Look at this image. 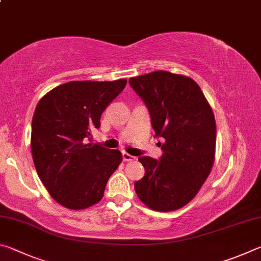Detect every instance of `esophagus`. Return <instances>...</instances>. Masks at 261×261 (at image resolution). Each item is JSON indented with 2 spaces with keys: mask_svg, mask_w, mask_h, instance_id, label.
<instances>
[{
  "mask_svg": "<svg viewBox=\"0 0 261 261\" xmlns=\"http://www.w3.org/2000/svg\"><path fill=\"white\" fill-rule=\"evenodd\" d=\"M122 155H123V160H124V161H134V160H136V158L134 155H131V154L126 153V152H123Z\"/></svg>",
  "mask_w": 261,
  "mask_h": 261,
  "instance_id": "1",
  "label": "esophagus"
}]
</instances>
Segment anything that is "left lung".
Here are the masks:
<instances>
[{
  "label": "left lung",
  "instance_id": "obj_1",
  "mask_svg": "<svg viewBox=\"0 0 261 261\" xmlns=\"http://www.w3.org/2000/svg\"><path fill=\"white\" fill-rule=\"evenodd\" d=\"M146 105L155 137L165 139L160 160L140 156L145 176L135 183L151 210L170 212L189 204L214 163L216 125L213 110L190 77L154 71L129 79Z\"/></svg>",
  "mask_w": 261,
  "mask_h": 261
}]
</instances>
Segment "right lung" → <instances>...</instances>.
Wrapping results in <instances>:
<instances>
[{"mask_svg":"<svg viewBox=\"0 0 261 261\" xmlns=\"http://www.w3.org/2000/svg\"><path fill=\"white\" fill-rule=\"evenodd\" d=\"M126 79L69 82L53 88L35 108L31 149L37 173L50 196L69 210H84L103 197L122 162L118 149L85 144L100 117L124 90Z\"/></svg>","mask_w":261,"mask_h":261,"instance_id":"obj_1","label":"right lung"}]
</instances>
